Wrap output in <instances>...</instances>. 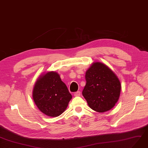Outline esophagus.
Segmentation results:
<instances>
[{
    "label": "esophagus",
    "mask_w": 148,
    "mask_h": 148,
    "mask_svg": "<svg viewBox=\"0 0 148 148\" xmlns=\"http://www.w3.org/2000/svg\"><path fill=\"white\" fill-rule=\"evenodd\" d=\"M80 95H81V93H80V91H77V92H75V93H74V96L75 97H79V96H80Z\"/></svg>",
    "instance_id": "obj_1"
}]
</instances>
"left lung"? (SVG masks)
<instances>
[{"mask_svg":"<svg viewBox=\"0 0 148 148\" xmlns=\"http://www.w3.org/2000/svg\"><path fill=\"white\" fill-rule=\"evenodd\" d=\"M85 79L82 95L90 108L103 113L114 106L120 95L121 83L109 67L94 62L86 71Z\"/></svg>","mask_w":148,"mask_h":148,"instance_id":"left-lung-1","label":"left lung"}]
</instances>
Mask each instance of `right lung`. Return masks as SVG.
I'll use <instances>...</instances> for the list:
<instances>
[{
    "label": "right lung",
    "instance_id": "right-lung-1",
    "mask_svg": "<svg viewBox=\"0 0 148 148\" xmlns=\"http://www.w3.org/2000/svg\"><path fill=\"white\" fill-rule=\"evenodd\" d=\"M33 99L40 111L50 117L62 114L72 98L65 84L55 71L40 76L33 90Z\"/></svg>",
    "mask_w": 148,
    "mask_h": 148
}]
</instances>
